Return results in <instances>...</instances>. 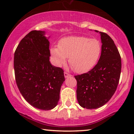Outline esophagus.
<instances>
[{
    "instance_id": "1",
    "label": "esophagus",
    "mask_w": 134,
    "mask_h": 134,
    "mask_svg": "<svg viewBox=\"0 0 134 134\" xmlns=\"http://www.w3.org/2000/svg\"><path fill=\"white\" fill-rule=\"evenodd\" d=\"M64 76H65V77H69L71 76V75H70V74L67 73V72H64Z\"/></svg>"
}]
</instances>
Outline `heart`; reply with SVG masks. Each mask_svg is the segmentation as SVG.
Returning a JSON list of instances; mask_svg holds the SVG:
<instances>
[{
    "label": "heart",
    "mask_w": 134,
    "mask_h": 134,
    "mask_svg": "<svg viewBox=\"0 0 134 134\" xmlns=\"http://www.w3.org/2000/svg\"><path fill=\"white\" fill-rule=\"evenodd\" d=\"M58 46L51 49L55 64L62 66L69 57V64L78 73H85L93 69L99 60L102 49L98 39L83 36L64 38Z\"/></svg>",
    "instance_id": "b5f03b06"
}]
</instances>
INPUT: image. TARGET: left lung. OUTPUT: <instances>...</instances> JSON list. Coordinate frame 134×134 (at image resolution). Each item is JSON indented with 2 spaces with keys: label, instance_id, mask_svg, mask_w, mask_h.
Instances as JSON below:
<instances>
[{
  "label": "left lung",
  "instance_id": "8db88e82",
  "mask_svg": "<svg viewBox=\"0 0 134 134\" xmlns=\"http://www.w3.org/2000/svg\"><path fill=\"white\" fill-rule=\"evenodd\" d=\"M99 33L102 49L98 64L86 73L74 76L77 99L80 106L87 109H96L107 103L116 91L120 77L121 57L118 48L109 35Z\"/></svg>",
  "mask_w": 134,
  "mask_h": 134
}]
</instances>
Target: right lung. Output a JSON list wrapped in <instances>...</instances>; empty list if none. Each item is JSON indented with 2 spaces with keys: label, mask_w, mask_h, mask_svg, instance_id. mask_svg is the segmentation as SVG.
Listing matches in <instances>:
<instances>
[{
  "label": "right lung",
  "mask_w": 134,
  "mask_h": 134,
  "mask_svg": "<svg viewBox=\"0 0 134 134\" xmlns=\"http://www.w3.org/2000/svg\"><path fill=\"white\" fill-rule=\"evenodd\" d=\"M44 31L33 30L21 40L14 52L15 79L22 96L43 110L57 106L65 81L64 70L50 64V42Z\"/></svg>",
  "instance_id": "obj_1"
}]
</instances>
